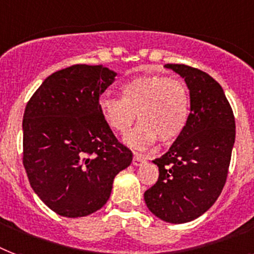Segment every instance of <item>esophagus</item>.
<instances>
[{"label":"esophagus","instance_id":"34e87169","mask_svg":"<svg viewBox=\"0 0 254 254\" xmlns=\"http://www.w3.org/2000/svg\"><path fill=\"white\" fill-rule=\"evenodd\" d=\"M143 162H146L145 156L139 155V154H134V156H133V164H134V166H141Z\"/></svg>","mask_w":254,"mask_h":254}]
</instances>
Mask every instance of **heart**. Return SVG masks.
Masks as SVG:
<instances>
[{"instance_id":"b5f03b06","label":"heart","mask_w":254,"mask_h":254,"mask_svg":"<svg viewBox=\"0 0 254 254\" xmlns=\"http://www.w3.org/2000/svg\"><path fill=\"white\" fill-rule=\"evenodd\" d=\"M123 98L104 94L99 108L108 127L127 133L138 115V125L127 134L133 147L145 148L156 139L162 143L176 139L188 121L189 94L180 79L164 75H142L127 80L121 87Z\"/></svg>"}]
</instances>
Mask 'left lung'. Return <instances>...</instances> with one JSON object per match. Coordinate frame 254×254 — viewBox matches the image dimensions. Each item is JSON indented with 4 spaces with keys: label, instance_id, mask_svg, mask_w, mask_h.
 <instances>
[{
    "label": "left lung",
    "instance_id": "1",
    "mask_svg": "<svg viewBox=\"0 0 254 254\" xmlns=\"http://www.w3.org/2000/svg\"><path fill=\"white\" fill-rule=\"evenodd\" d=\"M190 91V113L170 150L152 160L159 168L145 191L154 215L168 223H187L214 205L222 193L235 142V117L220 84L195 67L167 64Z\"/></svg>",
    "mask_w": 254,
    "mask_h": 254
}]
</instances>
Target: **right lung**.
Masks as SVG:
<instances>
[{
    "label": "right lung",
    "instance_id": "add662e5",
    "mask_svg": "<svg viewBox=\"0 0 254 254\" xmlns=\"http://www.w3.org/2000/svg\"><path fill=\"white\" fill-rule=\"evenodd\" d=\"M116 73L73 65L49 75L23 115V166L39 198L56 214L78 218L106 205L113 179L133 159L99 108Z\"/></svg>",
    "mask_w": 254,
    "mask_h": 254
}]
</instances>
